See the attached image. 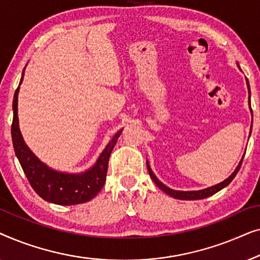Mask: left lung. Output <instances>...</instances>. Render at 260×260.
I'll list each match as a JSON object with an SVG mask.
<instances>
[{"label":"left lung","mask_w":260,"mask_h":260,"mask_svg":"<svg viewBox=\"0 0 260 260\" xmlns=\"http://www.w3.org/2000/svg\"><path fill=\"white\" fill-rule=\"evenodd\" d=\"M238 67L240 69L239 63L237 62ZM246 84H247V90H248V94L251 95V92H250V84H248V80L246 79ZM250 95H248V105H250V110H251V115H252V109H251V104H250ZM251 130H252V124H251ZM243 158L244 156L241 157L239 165L237 166V168L234 172L231 174V175L227 177L226 180H223L222 182H220L218 184H214V186L212 187H208V188H205V189H201V190H188V191H184V190H175V189H172V188L167 187L165 183H162L161 181H159L157 177H156V175L154 173H152V170L150 168V166H149V162L147 161V167H148V172H149V175H150L151 180L154 181V182L156 183V186H157L159 189H162L163 191H165L166 194L170 195V197H173L174 199H179V200H201V199H206L208 197H211V195H214L215 193H218L219 190H221L222 188H225L229 186V184L231 183V181H232L234 177H236L237 173L239 172L240 167H241V162H243Z\"/></svg>","instance_id":"obj_1"}]
</instances>
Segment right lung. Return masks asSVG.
<instances>
[{"label":"right lung","instance_id":"right-lung-1","mask_svg":"<svg viewBox=\"0 0 260 260\" xmlns=\"http://www.w3.org/2000/svg\"><path fill=\"white\" fill-rule=\"evenodd\" d=\"M24 69L19 87L16 88L15 94H14L12 138L15 155L30 186L33 187L39 197L55 205L71 206L84 204V202L92 200L104 186L110 155H111V151L115 148V144L123 129L117 131L115 136L111 138V141L102 151V154L99 155L94 165L85 172L66 173L59 172V170L48 167L46 163L41 162L38 156L28 148L19 127L17 95H19L20 85L22 84L23 80Z\"/></svg>","mask_w":260,"mask_h":260}]
</instances>
